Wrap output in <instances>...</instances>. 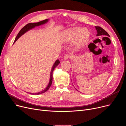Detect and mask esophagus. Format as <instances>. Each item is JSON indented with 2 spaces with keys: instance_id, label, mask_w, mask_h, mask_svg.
Returning <instances> with one entry per match:
<instances>
[{
  "instance_id": "34e87169",
  "label": "esophagus",
  "mask_w": 126,
  "mask_h": 126,
  "mask_svg": "<svg viewBox=\"0 0 126 126\" xmlns=\"http://www.w3.org/2000/svg\"><path fill=\"white\" fill-rule=\"evenodd\" d=\"M69 58H70V56L69 55H68V54H66V55H65L64 57V60H67Z\"/></svg>"
}]
</instances>
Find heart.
Returning <instances> with one entry per match:
<instances>
[{"label":"heart","instance_id":"1","mask_svg":"<svg viewBox=\"0 0 126 126\" xmlns=\"http://www.w3.org/2000/svg\"><path fill=\"white\" fill-rule=\"evenodd\" d=\"M90 32L87 29L75 28L65 31L62 34V41L69 42L76 40V46L79 47L86 42L90 37Z\"/></svg>","mask_w":126,"mask_h":126}]
</instances>
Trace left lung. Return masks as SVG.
I'll list each match as a JSON object with an SVG mask.
<instances>
[{"label":"left lung","mask_w":126,"mask_h":126,"mask_svg":"<svg viewBox=\"0 0 126 126\" xmlns=\"http://www.w3.org/2000/svg\"><path fill=\"white\" fill-rule=\"evenodd\" d=\"M95 28L96 30V31H97V34H96V36H108V37H110L109 35L108 34V33L105 31L103 29H102L101 27H100V26H95ZM91 43H90L88 45V46L90 45Z\"/></svg>","instance_id":"8db88e82"}]
</instances>
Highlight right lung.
<instances>
[{"label":"right lung","instance_id":"1","mask_svg":"<svg viewBox=\"0 0 126 126\" xmlns=\"http://www.w3.org/2000/svg\"><path fill=\"white\" fill-rule=\"evenodd\" d=\"M48 21V19H45L44 20H43V21H40L39 22H36V23H28L26 24V25H25L24 27L20 31V32H19V33L18 34L17 36H16V38H15V40L14 41V42H15L17 40V39L18 38H19L22 35H23L24 33H25L26 32H28V31L34 28L35 27H36V26H39V25H43L46 23H47ZM60 63V61L59 60H57L56 61V62H55L54 64L53 65L52 67V68H51V71H50V79H49V83L47 85V86L43 90L39 92H38V93H29L31 94H35V95H38V94H43L44 93V92H45L46 91H47L49 88H50V86L52 84V73H53V71H54V70L55 69V68Z\"/></svg>","mask_w":126,"mask_h":126}]
</instances>
